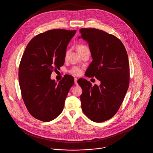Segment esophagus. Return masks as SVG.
Listing matches in <instances>:
<instances>
[{
  "mask_svg": "<svg viewBox=\"0 0 153 153\" xmlns=\"http://www.w3.org/2000/svg\"><path fill=\"white\" fill-rule=\"evenodd\" d=\"M77 81H78V79L76 78H74V82H75V84L76 85H78V82H77Z\"/></svg>",
  "mask_w": 153,
  "mask_h": 153,
  "instance_id": "34e87169",
  "label": "esophagus"
}]
</instances>
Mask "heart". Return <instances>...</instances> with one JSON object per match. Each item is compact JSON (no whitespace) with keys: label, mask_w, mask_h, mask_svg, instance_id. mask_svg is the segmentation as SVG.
Segmentation results:
<instances>
[{"label":"heart","mask_w":153,"mask_h":153,"mask_svg":"<svg viewBox=\"0 0 153 153\" xmlns=\"http://www.w3.org/2000/svg\"><path fill=\"white\" fill-rule=\"evenodd\" d=\"M77 48H78V50L79 51V53H81L82 52L85 51V50H87L89 49V48H88L87 46L84 44H79L77 46ZM69 52V51H66L65 53V56H67L68 53ZM69 72L72 74V75H79L82 74V68H81L80 67H78V66H73L72 68H71Z\"/></svg>","instance_id":"b5f03b06"}]
</instances>
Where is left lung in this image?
<instances>
[{
    "label": "left lung",
    "mask_w": 153,
    "mask_h": 153,
    "mask_svg": "<svg viewBox=\"0 0 153 153\" xmlns=\"http://www.w3.org/2000/svg\"><path fill=\"white\" fill-rule=\"evenodd\" d=\"M79 32L88 43L93 59L85 75L101 81L99 86H92L85 79L78 80L82 89L81 108L92 121L104 122L118 111L128 88L127 52L122 42L112 34L95 28H82Z\"/></svg>",
    "instance_id": "1"
}]
</instances>
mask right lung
<instances>
[{"mask_svg":"<svg viewBox=\"0 0 153 153\" xmlns=\"http://www.w3.org/2000/svg\"><path fill=\"white\" fill-rule=\"evenodd\" d=\"M75 32L49 30L33 38L25 48L19 67V82L25 106L36 119L49 122L62 112L74 79L66 74L57 83L50 77L64 65L67 45Z\"/></svg>","mask_w":153,"mask_h":153,"instance_id":"obj_1","label":"right lung"}]
</instances>
